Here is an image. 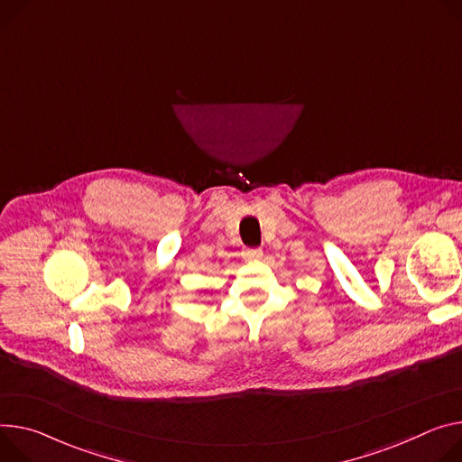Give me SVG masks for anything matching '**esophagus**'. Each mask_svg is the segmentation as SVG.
<instances>
[{"label":"esophagus","instance_id":"1","mask_svg":"<svg viewBox=\"0 0 462 462\" xmlns=\"http://www.w3.org/2000/svg\"><path fill=\"white\" fill-rule=\"evenodd\" d=\"M243 256L246 260H260L263 256V250L262 248H246L245 253H243Z\"/></svg>","mask_w":462,"mask_h":462}]
</instances>
